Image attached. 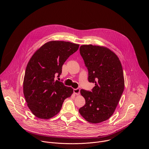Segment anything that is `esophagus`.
I'll use <instances>...</instances> for the list:
<instances>
[{"instance_id": "34e87169", "label": "esophagus", "mask_w": 149, "mask_h": 149, "mask_svg": "<svg viewBox=\"0 0 149 149\" xmlns=\"http://www.w3.org/2000/svg\"><path fill=\"white\" fill-rule=\"evenodd\" d=\"M74 93L77 95H78L80 93V89L79 88H77V89H74Z\"/></svg>"}]
</instances>
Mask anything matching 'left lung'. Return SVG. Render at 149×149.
I'll return each instance as SVG.
<instances>
[{"label": "left lung", "instance_id": "obj_1", "mask_svg": "<svg viewBox=\"0 0 149 149\" xmlns=\"http://www.w3.org/2000/svg\"><path fill=\"white\" fill-rule=\"evenodd\" d=\"M79 52L88 71V81L95 86L92 91H80L85 104L79 112L89 123H101L113 115L123 92L122 64L118 56L105 47L82 45Z\"/></svg>", "mask_w": 149, "mask_h": 149}]
</instances>
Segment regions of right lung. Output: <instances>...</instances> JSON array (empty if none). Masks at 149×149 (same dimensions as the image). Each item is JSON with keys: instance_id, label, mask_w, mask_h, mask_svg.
I'll return each mask as SVG.
<instances>
[{"instance_id": "add662e5", "label": "right lung", "mask_w": 149, "mask_h": 149, "mask_svg": "<svg viewBox=\"0 0 149 149\" xmlns=\"http://www.w3.org/2000/svg\"><path fill=\"white\" fill-rule=\"evenodd\" d=\"M79 44L64 41H51L34 53L26 67L23 93L27 107L37 118L48 119L61 110L73 89L55 81L68 58L76 52Z\"/></svg>"}]
</instances>
